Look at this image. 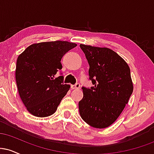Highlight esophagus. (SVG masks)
Wrapping results in <instances>:
<instances>
[{
	"label": "esophagus",
	"mask_w": 154,
	"mask_h": 154,
	"mask_svg": "<svg viewBox=\"0 0 154 154\" xmlns=\"http://www.w3.org/2000/svg\"><path fill=\"white\" fill-rule=\"evenodd\" d=\"M79 87H80V85L79 83H76L75 85H71L72 89H79Z\"/></svg>",
	"instance_id": "34e87169"
}]
</instances>
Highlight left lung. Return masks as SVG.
Instances as JSON below:
<instances>
[{
	"instance_id": "1",
	"label": "left lung",
	"mask_w": 154,
	"mask_h": 154,
	"mask_svg": "<svg viewBox=\"0 0 154 154\" xmlns=\"http://www.w3.org/2000/svg\"><path fill=\"white\" fill-rule=\"evenodd\" d=\"M79 46L89 63V79L93 85L91 88H82L79 114L93 128H106L119 117L133 91L130 67L107 48Z\"/></svg>"
}]
</instances>
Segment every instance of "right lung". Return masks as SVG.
<instances>
[{
  "mask_svg": "<svg viewBox=\"0 0 154 154\" xmlns=\"http://www.w3.org/2000/svg\"><path fill=\"white\" fill-rule=\"evenodd\" d=\"M76 46L61 40L32 44L18 56L16 81L19 94L32 115L46 117L56 111L70 85L63 84V76L55 75L62 69L63 55Z\"/></svg>",
  "mask_w": 154,
  "mask_h": 154,
  "instance_id": "obj_1",
  "label": "right lung"
}]
</instances>
